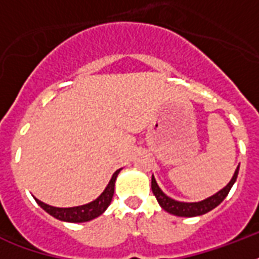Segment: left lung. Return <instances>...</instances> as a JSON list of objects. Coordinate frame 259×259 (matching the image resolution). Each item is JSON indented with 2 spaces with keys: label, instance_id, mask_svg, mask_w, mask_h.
Masks as SVG:
<instances>
[{
  "label": "left lung",
  "instance_id": "obj_1",
  "mask_svg": "<svg viewBox=\"0 0 259 259\" xmlns=\"http://www.w3.org/2000/svg\"><path fill=\"white\" fill-rule=\"evenodd\" d=\"M238 170H239V165H238L237 170L234 173L231 181L226 185L225 188L221 189V191L218 193H215L213 196L208 197V199H205V200L197 201V203H183V201L173 200V199L168 197L165 193L160 189V187L157 185L156 179H154L153 176H152V191H153V195L156 196V199H157L158 204L161 205L166 212L172 213V215H176V217H197V215H203V213L209 212L211 209H213L217 205H219L222 201L225 200V197L229 195L230 189H231V187H233L235 180H237Z\"/></svg>",
  "mask_w": 259,
  "mask_h": 259
}]
</instances>
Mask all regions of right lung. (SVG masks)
Returning a JSON list of instances; mask_svg holds the SVG:
<instances>
[{
	"mask_svg": "<svg viewBox=\"0 0 259 259\" xmlns=\"http://www.w3.org/2000/svg\"><path fill=\"white\" fill-rule=\"evenodd\" d=\"M118 169L114 172L111 180L107 184L106 189L102 192V195L98 197L97 200L91 201L89 204L79 205V207H71V208H58V207H52V205H48L46 203H42L38 199H34L37 201V204L41 207L44 211L52 215L54 218L59 219V221L64 222H71V223H82V222H89L94 218L99 217L101 213L105 212V209L109 207V204L111 203V199H113L114 195V185H115V179H117Z\"/></svg>",
	"mask_w": 259,
	"mask_h": 259,
	"instance_id": "1",
	"label": "right lung"
}]
</instances>
